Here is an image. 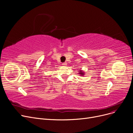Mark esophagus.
<instances>
[{
	"label": "esophagus",
	"instance_id": "obj_1",
	"mask_svg": "<svg viewBox=\"0 0 133 133\" xmlns=\"http://www.w3.org/2000/svg\"><path fill=\"white\" fill-rule=\"evenodd\" d=\"M62 65H63V66H66V65H67V63H66V62L63 63H62Z\"/></svg>",
	"mask_w": 133,
	"mask_h": 133
}]
</instances>
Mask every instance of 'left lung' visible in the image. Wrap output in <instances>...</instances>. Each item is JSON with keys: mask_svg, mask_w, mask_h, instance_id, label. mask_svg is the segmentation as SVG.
<instances>
[{"mask_svg": "<svg viewBox=\"0 0 133 133\" xmlns=\"http://www.w3.org/2000/svg\"><path fill=\"white\" fill-rule=\"evenodd\" d=\"M80 74H81L82 75H83V74H84V72H81V71H80V73H79Z\"/></svg>", "mask_w": 133, "mask_h": 133, "instance_id": "left-lung-1", "label": "left lung"}]
</instances>
